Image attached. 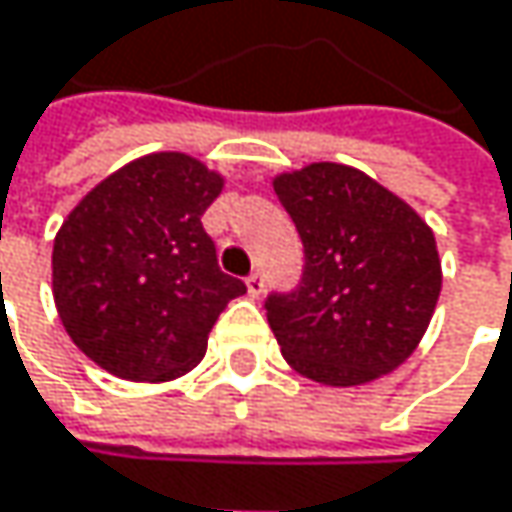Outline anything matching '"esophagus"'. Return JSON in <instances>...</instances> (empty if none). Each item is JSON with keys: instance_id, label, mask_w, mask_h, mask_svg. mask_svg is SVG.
Here are the masks:
<instances>
[{"instance_id": "1", "label": "esophagus", "mask_w": 512, "mask_h": 512, "mask_svg": "<svg viewBox=\"0 0 512 512\" xmlns=\"http://www.w3.org/2000/svg\"><path fill=\"white\" fill-rule=\"evenodd\" d=\"M246 287H249V296H252V299H257V296L263 293L266 281H263V272H260V269H255V272L246 278Z\"/></svg>"}]
</instances>
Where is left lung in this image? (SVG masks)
Listing matches in <instances>:
<instances>
[{
  "label": "left lung",
  "mask_w": 512,
  "mask_h": 512,
  "mask_svg": "<svg viewBox=\"0 0 512 512\" xmlns=\"http://www.w3.org/2000/svg\"><path fill=\"white\" fill-rule=\"evenodd\" d=\"M272 189L302 246V281L266 299L287 364L350 388L391 373L421 344L442 290L430 225L394 192L341 162L278 174Z\"/></svg>",
  "instance_id": "left-lung-1"
}]
</instances>
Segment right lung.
I'll return each mask as SVG.
<instances>
[{
	"instance_id": "1",
	"label": "right lung",
	"mask_w": 512,
	"mask_h": 512,
	"mask_svg": "<svg viewBox=\"0 0 512 512\" xmlns=\"http://www.w3.org/2000/svg\"><path fill=\"white\" fill-rule=\"evenodd\" d=\"M222 186L201 159L165 151L127 162L70 210L52 243V299L94 364L168 382L204 358L213 323L246 293L201 225Z\"/></svg>"
}]
</instances>
